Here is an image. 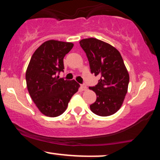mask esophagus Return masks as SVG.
Listing matches in <instances>:
<instances>
[{"instance_id":"obj_1","label":"esophagus","mask_w":160,"mask_h":160,"mask_svg":"<svg viewBox=\"0 0 160 160\" xmlns=\"http://www.w3.org/2000/svg\"><path fill=\"white\" fill-rule=\"evenodd\" d=\"M80 86H81V89H82V90H86V89H87V87H86V84H82Z\"/></svg>"}]
</instances>
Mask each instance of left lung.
<instances>
[{"label": "left lung", "mask_w": 160, "mask_h": 160, "mask_svg": "<svg viewBox=\"0 0 160 160\" xmlns=\"http://www.w3.org/2000/svg\"><path fill=\"white\" fill-rule=\"evenodd\" d=\"M80 44L89 60L91 73L101 77L97 85L89 87L97 95L90 110L101 117L113 114L123 103L129 82L122 56L113 46L96 38L82 39Z\"/></svg>", "instance_id": "left-lung-1"}]
</instances>
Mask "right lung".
Listing matches in <instances>:
<instances>
[{
	"instance_id": "right-lung-1",
	"label": "right lung",
	"mask_w": 160,
	"mask_h": 160,
	"mask_svg": "<svg viewBox=\"0 0 160 160\" xmlns=\"http://www.w3.org/2000/svg\"><path fill=\"white\" fill-rule=\"evenodd\" d=\"M73 47L68 42L47 40L36 49L27 68L28 90L39 111L47 117L62 114L80 87L74 80L58 75L64 71L63 58Z\"/></svg>"
}]
</instances>
